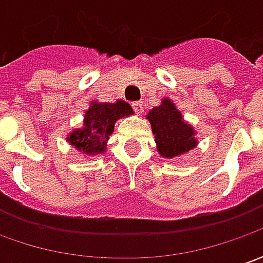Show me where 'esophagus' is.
Wrapping results in <instances>:
<instances>
[{"mask_svg":"<svg viewBox=\"0 0 263 263\" xmlns=\"http://www.w3.org/2000/svg\"><path fill=\"white\" fill-rule=\"evenodd\" d=\"M132 107H134V110H135V114L137 115H142V112H144V104H142V102H135V103H132Z\"/></svg>","mask_w":263,"mask_h":263,"instance_id":"esophagus-1","label":"esophagus"}]
</instances>
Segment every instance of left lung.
Returning a JSON list of instances; mask_svg holds the SVG:
<instances>
[{
  "instance_id": "8db88e82",
  "label": "left lung",
  "mask_w": 263,
  "mask_h": 263,
  "mask_svg": "<svg viewBox=\"0 0 263 263\" xmlns=\"http://www.w3.org/2000/svg\"><path fill=\"white\" fill-rule=\"evenodd\" d=\"M151 123L157 151L163 159H177L198 145L194 126L186 122L172 99H161L145 116Z\"/></svg>"
}]
</instances>
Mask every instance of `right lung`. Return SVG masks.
Masks as SVG:
<instances>
[{"label":"right lung","instance_id":"add662e5","mask_svg":"<svg viewBox=\"0 0 263 263\" xmlns=\"http://www.w3.org/2000/svg\"><path fill=\"white\" fill-rule=\"evenodd\" d=\"M131 115H134L132 107L123 100H116L115 103L93 100L84 114L83 126L72 129L65 140L84 156L104 154L116 121Z\"/></svg>","mask_w":263,"mask_h":263}]
</instances>
